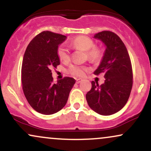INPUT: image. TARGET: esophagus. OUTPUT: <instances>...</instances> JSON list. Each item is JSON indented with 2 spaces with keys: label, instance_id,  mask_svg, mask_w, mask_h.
<instances>
[{
  "label": "esophagus",
  "instance_id": "1",
  "mask_svg": "<svg viewBox=\"0 0 151 151\" xmlns=\"http://www.w3.org/2000/svg\"><path fill=\"white\" fill-rule=\"evenodd\" d=\"M81 81H82V79H76V83H77V84H79V83H80Z\"/></svg>",
  "mask_w": 151,
  "mask_h": 151
}]
</instances>
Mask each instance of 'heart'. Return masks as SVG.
I'll use <instances>...</instances> for the list:
<instances>
[{"label":"heart","instance_id":"b5f03b06","mask_svg":"<svg viewBox=\"0 0 151 151\" xmlns=\"http://www.w3.org/2000/svg\"><path fill=\"white\" fill-rule=\"evenodd\" d=\"M71 45L77 49L83 50L86 52V55L89 60L91 61H97L101 57V50L95 47V43L91 38L84 36H80L73 40L71 42ZM58 56L60 61L67 62L70 60V55L69 49L65 45H61L58 48ZM87 71V67L79 65H72L69 69L71 74L77 77H81L84 75Z\"/></svg>","mask_w":151,"mask_h":151}]
</instances>
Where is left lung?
<instances>
[{"label":"left lung","instance_id":"obj_1","mask_svg":"<svg viewBox=\"0 0 151 151\" xmlns=\"http://www.w3.org/2000/svg\"><path fill=\"white\" fill-rule=\"evenodd\" d=\"M93 38L106 46L104 56L93 74L104 72L101 85L91 81V89L86 94L89 107L99 114L109 116L119 111L129 99L133 86L131 60L125 45L113 32L102 31Z\"/></svg>","mask_w":151,"mask_h":151}]
</instances>
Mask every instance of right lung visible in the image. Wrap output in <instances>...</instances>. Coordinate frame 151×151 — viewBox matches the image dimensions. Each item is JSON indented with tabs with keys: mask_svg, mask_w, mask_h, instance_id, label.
<instances>
[{
	"mask_svg": "<svg viewBox=\"0 0 151 151\" xmlns=\"http://www.w3.org/2000/svg\"><path fill=\"white\" fill-rule=\"evenodd\" d=\"M67 37L44 31L32 40L22 60L21 76L24 94L32 108L39 113L50 115L65 106L74 78L66 77L53 84L51 69L60 64L58 48Z\"/></svg>",
	"mask_w": 151,
	"mask_h": 151,
	"instance_id": "add662e5",
	"label": "right lung"
}]
</instances>
